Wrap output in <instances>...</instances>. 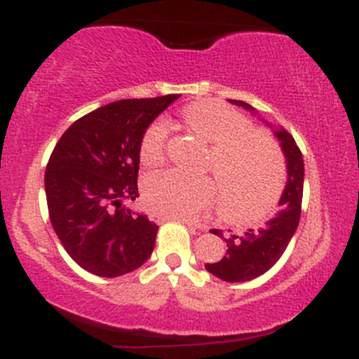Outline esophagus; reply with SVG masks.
Masks as SVG:
<instances>
[{
	"instance_id": "1",
	"label": "esophagus",
	"mask_w": 359,
	"mask_h": 359,
	"mask_svg": "<svg viewBox=\"0 0 359 359\" xmlns=\"http://www.w3.org/2000/svg\"><path fill=\"white\" fill-rule=\"evenodd\" d=\"M172 219L182 222V224H187L189 228H192V229H201V226L197 224V222H194L192 219H189V217H172Z\"/></svg>"
}]
</instances>
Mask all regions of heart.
Here are the masks:
<instances>
[{"label": "heart", "instance_id": "obj_1", "mask_svg": "<svg viewBox=\"0 0 359 359\" xmlns=\"http://www.w3.org/2000/svg\"><path fill=\"white\" fill-rule=\"evenodd\" d=\"M189 126L208 142L205 168L212 170L219 205L233 219H255L277 201L283 180V160L270 138L255 133L243 114L214 101L194 102L184 111ZM168 128L156 119L140 143V158L155 165L165 155ZM214 180L180 170L156 172L145 182L148 208L162 217H192L212 203Z\"/></svg>", "mask_w": 359, "mask_h": 359}]
</instances>
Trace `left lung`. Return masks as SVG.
I'll use <instances>...</instances> for the list:
<instances>
[{
    "instance_id": "1",
    "label": "left lung",
    "mask_w": 359,
    "mask_h": 359,
    "mask_svg": "<svg viewBox=\"0 0 359 359\" xmlns=\"http://www.w3.org/2000/svg\"><path fill=\"white\" fill-rule=\"evenodd\" d=\"M229 101L255 113L248 102ZM273 133L278 138L287 162V185L280 197V209L263 228L248 229L245 234H229L224 238L219 229H211V233L226 241L228 250L219 262L205 263V269L224 282H248L269 271L283 255L299 226L304 192L302 151L299 150L294 137L283 128L275 130Z\"/></svg>"
}]
</instances>
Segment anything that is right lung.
I'll return each mask as SVG.
<instances>
[{"mask_svg": "<svg viewBox=\"0 0 359 359\" xmlns=\"http://www.w3.org/2000/svg\"><path fill=\"white\" fill-rule=\"evenodd\" d=\"M179 94L121 100L74 121L45 170L53 231L74 262L113 278L147 262L158 226L121 205L138 197L140 143L150 123Z\"/></svg>", "mask_w": 359, "mask_h": 359, "instance_id": "obj_1", "label": "right lung"}]
</instances>
